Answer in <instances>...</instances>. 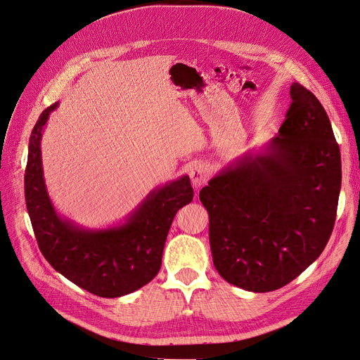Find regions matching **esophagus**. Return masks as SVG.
<instances>
[{
  "mask_svg": "<svg viewBox=\"0 0 360 360\" xmlns=\"http://www.w3.org/2000/svg\"><path fill=\"white\" fill-rule=\"evenodd\" d=\"M189 176L192 181V185L200 189L204 184L208 182V169L204 165H195L191 171H189Z\"/></svg>",
  "mask_w": 360,
  "mask_h": 360,
  "instance_id": "1",
  "label": "esophagus"
}]
</instances>
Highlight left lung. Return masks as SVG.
<instances>
[{
  "label": "left lung",
  "instance_id": "obj_1",
  "mask_svg": "<svg viewBox=\"0 0 360 360\" xmlns=\"http://www.w3.org/2000/svg\"><path fill=\"white\" fill-rule=\"evenodd\" d=\"M278 135L215 174L200 192L214 266L254 292L300 276L328 244L342 185L340 149L328 113L299 83Z\"/></svg>",
  "mask_w": 360,
  "mask_h": 360
}]
</instances>
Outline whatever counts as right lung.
I'll return each instance as SVG.
<instances>
[{
	"instance_id": "obj_1",
	"label": "right lung",
	"mask_w": 360,
	"mask_h": 360,
	"mask_svg": "<svg viewBox=\"0 0 360 360\" xmlns=\"http://www.w3.org/2000/svg\"><path fill=\"white\" fill-rule=\"evenodd\" d=\"M58 103L47 108L32 129L24 176L27 211L39 247L61 276L101 297H120L148 284L159 271L162 252L178 210L193 191L188 175L153 188L124 221L86 228L60 215L47 191L41 136Z\"/></svg>"
}]
</instances>
